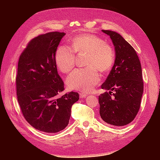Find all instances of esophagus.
Listing matches in <instances>:
<instances>
[{
	"instance_id": "1",
	"label": "esophagus",
	"mask_w": 160,
	"mask_h": 160,
	"mask_svg": "<svg viewBox=\"0 0 160 160\" xmlns=\"http://www.w3.org/2000/svg\"><path fill=\"white\" fill-rule=\"evenodd\" d=\"M79 95H80V98H85L86 97H88V95L86 93H80Z\"/></svg>"
}]
</instances>
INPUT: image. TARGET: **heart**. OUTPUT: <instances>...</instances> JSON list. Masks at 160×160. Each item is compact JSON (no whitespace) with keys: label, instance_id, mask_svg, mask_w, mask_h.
<instances>
[{"label":"heart","instance_id":"obj_1","mask_svg":"<svg viewBox=\"0 0 160 160\" xmlns=\"http://www.w3.org/2000/svg\"><path fill=\"white\" fill-rule=\"evenodd\" d=\"M71 48L67 45L58 47L55 52L57 68L62 72H69L75 66V54H86L84 69H77L67 77L66 83L69 89L90 92L98 84L101 72L109 71L115 61V53L102 38L93 35H81L72 38Z\"/></svg>","mask_w":160,"mask_h":160}]
</instances>
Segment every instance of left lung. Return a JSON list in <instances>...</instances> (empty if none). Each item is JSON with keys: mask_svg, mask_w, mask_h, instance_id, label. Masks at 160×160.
Returning <instances> with one entry per match:
<instances>
[{"mask_svg": "<svg viewBox=\"0 0 160 160\" xmlns=\"http://www.w3.org/2000/svg\"><path fill=\"white\" fill-rule=\"evenodd\" d=\"M115 47L114 65L99 96V113L105 122L115 126L131 123L137 115L143 91L142 66L135 49L119 33L102 30Z\"/></svg>", "mask_w": 160, "mask_h": 160, "instance_id": "left-lung-1", "label": "left lung"}]
</instances>
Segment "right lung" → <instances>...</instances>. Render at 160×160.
Masks as SVG:
<instances>
[{"mask_svg":"<svg viewBox=\"0 0 160 160\" xmlns=\"http://www.w3.org/2000/svg\"><path fill=\"white\" fill-rule=\"evenodd\" d=\"M65 32H51L32 38L19 57L17 95L27 122L45 133H54L69 123L77 92L61 97L64 83L57 72L55 52Z\"/></svg>","mask_w":160,"mask_h":160,"instance_id":"add662e5","label":"right lung"}]
</instances>
